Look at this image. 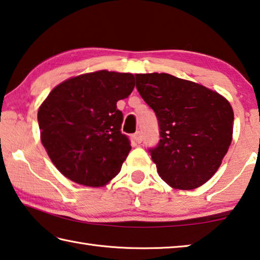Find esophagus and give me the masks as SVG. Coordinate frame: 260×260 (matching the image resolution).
I'll list each match as a JSON object with an SVG mask.
<instances>
[{
  "label": "esophagus",
  "mask_w": 260,
  "mask_h": 260,
  "mask_svg": "<svg viewBox=\"0 0 260 260\" xmlns=\"http://www.w3.org/2000/svg\"><path fill=\"white\" fill-rule=\"evenodd\" d=\"M134 140L136 143L142 142V134H141V132H136V133L134 134Z\"/></svg>",
  "instance_id": "esophagus-1"
}]
</instances>
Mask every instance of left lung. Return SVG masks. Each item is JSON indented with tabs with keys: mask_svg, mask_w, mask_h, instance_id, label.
<instances>
[{
	"mask_svg": "<svg viewBox=\"0 0 260 260\" xmlns=\"http://www.w3.org/2000/svg\"><path fill=\"white\" fill-rule=\"evenodd\" d=\"M155 111L160 141L150 150L157 173L173 189L190 190L213 177L233 139L234 112L217 91L169 73L135 74Z\"/></svg>",
	"mask_w": 260,
	"mask_h": 260,
	"instance_id": "1",
	"label": "left lung"
}]
</instances>
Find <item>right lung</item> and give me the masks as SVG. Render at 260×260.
Masks as SVG:
<instances>
[{
  "label": "right lung",
  "instance_id": "right-lung-1",
  "mask_svg": "<svg viewBox=\"0 0 260 260\" xmlns=\"http://www.w3.org/2000/svg\"><path fill=\"white\" fill-rule=\"evenodd\" d=\"M132 73L108 70L60 82L38 111L40 139L52 164L78 184L99 188L120 172L131 146L117 102L134 89Z\"/></svg>",
  "mask_w": 260,
  "mask_h": 260
}]
</instances>
